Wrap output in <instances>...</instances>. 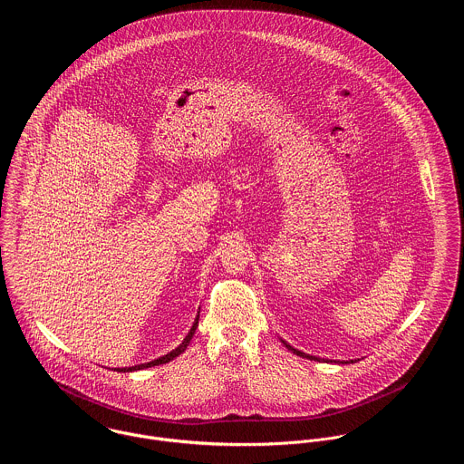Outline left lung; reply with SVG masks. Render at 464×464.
I'll return each mask as SVG.
<instances>
[{
	"mask_svg": "<svg viewBox=\"0 0 464 464\" xmlns=\"http://www.w3.org/2000/svg\"><path fill=\"white\" fill-rule=\"evenodd\" d=\"M280 341L285 344V348L287 350H291L293 353H296V355H300V357H304V359H311V361H325V362H329V359H322V357H316V355H311V353H305V352H302V350H296V348H293L287 341H284L282 337H280ZM335 362V361H334ZM339 364H348V362H353V359L352 361H337Z\"/></svg>",
	"mask_w": 464,
	"mask_h": 464,
	"instance_id": "left-lung-1",
	"label": "left lung"
}]
</instances>
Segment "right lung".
<instances>
[{"mask_svg": "<svg viewBox=\"0 0 464 464\" xmlns=\"http://www.w3.org/2000/svg\"><path fill=\"white\" fill-rule=\"evenodd\" d=\"M198 318L199 311L198 314H197V318H195V324H193L191 331L188 332V335L184 337V341H182L175 350H171L169 353H166V355H162V357H159V359H155V361L144 362V364H135V366H130V368H114V370H116V372H123V373H127V372H137V370H144V368H151V366H159V364H166V362L173 361L175 357H179L180 353H184V352H186V348H188V344L191 343V339H193V335H195V332H197V327H198Z\"/></svg>", "mask_w": 464, "mask_h": 464, "instance_id": "right-lung-1", "label": "right lung"}]
</instances>
